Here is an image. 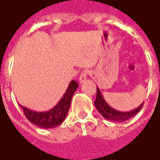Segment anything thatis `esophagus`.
<instances>
[{
	"label": "esophagus",
	"mask_w": 160,
	"mask_h": 160,
	"mask_svg": "<svg viewBox=\"0 0 160 160\" xmlns=\"http://www.w3.org/2000/svg\"><path fill=\"white\" fill-rule=\"evenodd\" d=\"M88 74H89V71L87 69H85L82 71V73L80 74V79H79V81H80V83H83L85 82V80H87V78L88 76Z\"/></svg>",
	"instance_id": "obj_1"
}]
</instances>
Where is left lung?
I'll return each mask as SVG.
<instances>
[{
    "mask_svg": "<svg viewBox=\"0 0 160 160\" xmlns=\"http://www.w3.org/2000/svg\"><path fill=\"white\" fill-rule=\"evenodd\" d=\"M94 104H95V107L97 108L98 112L105 119L112 121V122H125V121L128 120L129 118H133L134 115L137 114L142 108L143 103L140 106H138L137 108H135L134 110H132L130 111L124 112V111H117V110H115L114 108H112L107 104V102L105 101L103 95L101 93L99 88L97 87V97H96V100L94 102Z\"/></svg>",
    "mask_w": 160,
    "mask_h": 160,
    "instance_id": "left-lung-1",
    "label": "left lung"
}]
</instances>
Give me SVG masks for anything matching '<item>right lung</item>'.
<instances>
[{
	"label": "right lung",
	"instance_id": "right-lung-1",
	"mask_svg": "<svg viewBox=\"0 0 160 160\" xmlns=\"http://www.w3.org/2000/svg\"><path fill=\"white\" fill-rule=\"evenodd\" d=\"M79 87L75 80L70 81L65 93L56 106L46 111H32L21 105L26 118L36 126L42 128H53L63 122L69 110L71 99ZM20 105V104H19Z\"/></svg>",
	"mask_w": 160,
	"mask_h": 160
}]
</instances>
